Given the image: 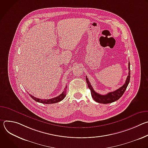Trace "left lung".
Wrapping results in <instances>:
<instances>
[{
  "label": "left lung",
  "instance_id": "obj_1",
  "mask_svg": "<svg viewBox=\"0 0 148 148\" xmlns=\"http://www.w3.org/2000/svg\"><path fill=\"white\" fill-rule=\"evenodd\" d=\"M128 69H129V73H128V75L126 78V81L125 84L121 87V88H118V90L113 91V92H110L108 93L106 95H101L99 94L97 92H96L94 90L91 85L90 82H89L88 79L87 78L86 76V81L88 84V87L91 90V94L92 98L96 102L98 103H110L111 102H113L114 101H117L119 99L123 94L125 92L126 88H127L130 81V77H131V70H130V63L129 62L128 64Z\"/></svg>",
  "mask_w": 148,
  "mask_h": 148
}]
</instances>
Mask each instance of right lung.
Returning a JSON list of instances; mask_svg holds the SVG:
<instances>
[{
	"label": "right lung",
	"instance_id": "add662e5",
	"mask_svg": "<svg viewBox=\"0 0 148 148\" xmlns=\"http://www.w3.org/2000/svg\"><path fill=\"white\" fill-rule=\"evenodd\" d=\"M66 88H67V86H66L64 91L62 92V94H61L60 95H58V97H56L55 98H51V99H39L38 98H36L34 96L30 95V97H32V98H33L34 101L40 102V103H45V104H50V103H57L58 102L60 101H61V100H62L64 98V97L66 96Z\"/></svg>",
	"mask_w": 148,
	"mask_h": 148
}]
</instances>
